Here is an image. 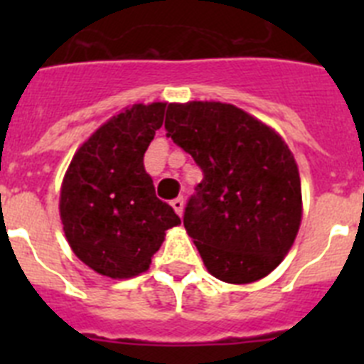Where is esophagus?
Masks as SVG:
<instances>
[{"label":"esophagus","instance_id":"34e87169","mask_svg":"<svg viewBox=\"0 0 364 364\" xmlns=\"http://www.w3.org/2000/svg\"><path fill=\"white\" fill-rule=\"evenodd\" d=\"M171 205H173V210H175L176 213L182 215V211H184V198L176 197L175 200H171Z\"/></svg>","mask_w":364,"mask_h":364}]
</instances>
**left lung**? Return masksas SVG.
I'll list each match as a JSON object with an SVG mask.
<instances>
[{
  "label": "left lung",
  "mask_w": 364,
  "mask_h": 364,
  "mask_svg": "<svg viewBox=\"0 0 364 364\" xmlns=\"http://www.w3.org/2000/svg\"><path fill=\"white\" fill-rule=\"evenodd\" d=\"M167 136L204 173L184 226L213 277L259 281L281 264L302 217L294 154L272 127L220 102L169 104Z\"/></svg>",
  "instance_id": "8db88e82"
}]
</instances>
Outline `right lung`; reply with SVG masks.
<instances>
[{"label": "right lung", "mask_w": 364, "mask_h": 364, "mask_svg": "<svg viewBox=\"0 0 364 364\" xmlns=\"http://www.w3.org/2000/svg\"><path fill=\"white\" fill-rule=\"evenodd\" d=\"M166 104H136L112 117L73 156L60 195V217L74 255L100 275L146 272L166 231L178 226L156 198L144 154L162 127Z\"/></svg>", "instance_id": "right-lung-1"}]
</instances>
